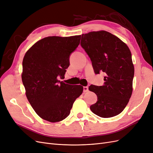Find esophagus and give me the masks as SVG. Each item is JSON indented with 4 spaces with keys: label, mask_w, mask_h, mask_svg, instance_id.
Masks as SVG:
<instances>
[{
    "label": "esophagus",
    "mask_w": 153,
    "mask_h": 153,
    "mask_svg": "<svg viewBox=\"0 0 153 153\" xmlns=\"http://www.w3.org/2000/svg\"><path fill=\"white\" fill-rule=\"evenodd\" d=\"M88 91H89V87H88L87 86L84 87V92H88Z\"/></svg>",
    "instance_id": "esophagus-1"
}]
</instances>
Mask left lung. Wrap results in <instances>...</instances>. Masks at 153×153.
I'll return each mask as SVG.
<instances>
[{
	"instance_id": "left-lung-1",
	"label": "left lung",
	"mask_w": 153,
	"mask_h": 153,
	"mask_svg": "<svg viewBox=\"0 0 153 153\" xmlns=\"http://www.w3.org/2000/svg\"><path fill=\"white\" fill-rule=\"evenodd\" d=\"M80 45L89 56L95 73L103 71L106 75L102 86L89 87L98 97L90 109L101 117L115 116L123 112L132 94L134 66L130 50L105 30L82 34Z\"/></svg>"
}]
</instances>
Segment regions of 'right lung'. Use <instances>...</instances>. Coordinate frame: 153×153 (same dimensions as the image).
I'll return each instance as SVG.
<instances>
[{"label":"right lung","instance_id":"add662e5","mask_svg":"<svg viewBox=\"0 0 153 153\" xmlns=\"http://www.w3.org/2000/svg\"><path fill=\"white\" fill-rule=\"evenodd\" d=\"M81 35L48 36L27 51L23 59L22 79L32 107L46 121L55 123L66 119L73 105L83 92L80 85L63 81L69 66V55L80 44Z\"/></svg>","mask_w":153,"mask_h":153}]
</instances>
